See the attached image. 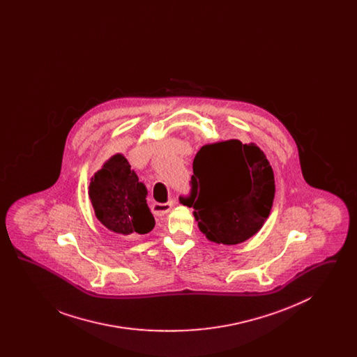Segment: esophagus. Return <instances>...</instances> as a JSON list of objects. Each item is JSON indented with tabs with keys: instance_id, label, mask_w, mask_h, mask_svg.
<instances>
[{
	"instance_id": "obj_1",
	"label": "esophagus",
	"mask_w": 357,
	"mask_h": 357,
	"mask_svg": "<svg viewBox=\"0 0 357 357\" xmlns=\"http://www.w3.org/2000/svg\"><path fill=\"white\" fill-rule=\"evenodd\" d=\"M172 206H174V201L171 199L167 204H156L155 202L151 206V208H153V211L156 215H165V214H167L170 211Z\"/></svg>"
}]
</instances>
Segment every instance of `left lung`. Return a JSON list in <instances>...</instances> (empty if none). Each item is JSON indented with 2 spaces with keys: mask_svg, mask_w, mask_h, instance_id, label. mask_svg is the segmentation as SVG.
Returning <instances> with one entry per match:
<instances>
[{
  "mask_svg": "<svg viewBox=\"0 0 357 357\" xmlns=\"http://www.w3.org/2000/svg\"><path fill=\"white\" fill-rule=\"evenodd\" d=\"M190 198L199 230L215 243L237 245L259 231L271 214L274 174L264 151L230 139L204 146L194 158Z\"/></svg>",
  "mask_w": 357,
  "mask_h": 357,
  "instance_id": "8db88e82",
  "label": "left lung"
}]
</instances>
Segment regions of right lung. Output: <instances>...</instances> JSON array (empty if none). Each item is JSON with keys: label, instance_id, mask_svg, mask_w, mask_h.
<instances>
[{"label": "right lung", "instance_id": "add662e5", "mask_svg": "<svg viewBox=\"0 0 357 357\" xmlns=\"http://www.w3.org/2000/svg\"><path fill=\"white\" fill-rule=\"evenodd\" d=\"M88 194L96 218L112 233L130 236L153 230L155 220L146 201L147 188L121 153L111 156L95 172Z\"/></svg>", "mask_w": 357, "mask_h": 357}]
</instances>
